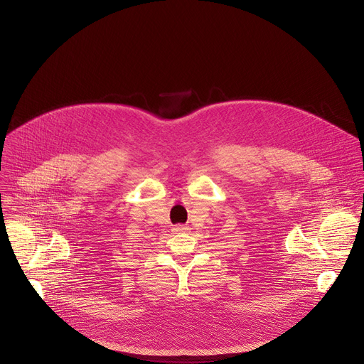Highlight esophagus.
<instances>
[{
	"label": "esophagus",
	"mask_w": 364,
	"mask_h": 364,
	"mask_svg": "<svg viewBox=\"0 0 364 364\" xmlns=\"http://www.w3.org/2000/svg\"><path fill=\"white\" fill-rule=\"evenodd\" d=\"M176 231H188V227H186V225H177V227H176Z\"/></svg>",
	"instance_id": "34e87169"
}]
</instances>
